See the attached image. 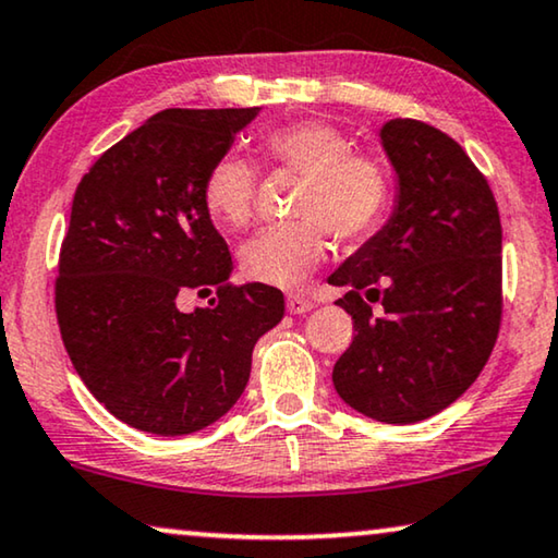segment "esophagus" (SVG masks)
Segmentation results:
<instances>
[{
    "label": "esophagus",
    "instance_id": "esophagus-1",
    "mask_svg": "<svg viewBox=\"0 0 558 558\" xmlns=\"http://www.w3.org/2000/svg\"><path fill=\"white\" fill-rule=\"evenodd\" d=\"M313 305H316V303H313L311 298L298 295V293L286 298V308H288V313H293V316H298V313H308Z\"/></svg>",
    "mask_w": 558,
    "mask_h": 558
}]
</instances>
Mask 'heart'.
<instances>
[{
  "label": "heart",
  "instance_id": "obj_1",
  "mask_svg": "<svg viewBox=\"0 0 558 558\" xmlns=\"http://www.w3.org/2000/svg\"><path fill=\"white\" fill-rule=\"evenodd\" d=\"M270 163L305 177L298 202L301 222L272 225L253 234L240 250L242 272L265 286L293 288L324 260L328 240L354 242L381 222L389 204V174L379 161L351 154L349 138L324 121H301L270 131L263 138ZM255 169L242 156L227 154L211 163L204 179V204L227 227L253 217Z\"/></svg>",
  "mask_w": 558,
  "mask_h": 558
}]
</instances>
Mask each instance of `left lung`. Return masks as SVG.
<instances>
[{"instance_id": "1", "label": "left lung", "mask_w": 558, "mask_h": 558, "mask_svg": "<svg viewBox=\"0 0 558 558\" xmlns=\"http://www.w3.org/2000/svg\"><path fill=\"white\" fill-rule=\"evenodd\" d=\"M395 204L379 230L336 268L354 341L333 387L356 412L412 425L450 407L483 372L500 326L498 204L458 141L395 119L379 131ZM383 311L373 316L371 303Z\"/></svg>"}]
</instances>
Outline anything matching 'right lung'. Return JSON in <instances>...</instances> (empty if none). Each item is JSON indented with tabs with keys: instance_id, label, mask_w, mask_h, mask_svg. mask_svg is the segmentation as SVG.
Returning <instances> with one entry per match:
<instances>
[{
	"instance_id": "obj_1",
	"label": "right lung",
	"mask_w": 558,
	"mask_h": 558,
	"mask_svg": "<svg viewBox=\"0 0 558 558\" xmlns=\"http://www.w3.org/2000/svg\"><path fill=\"white\" fill-rule=\"evenodd\" d=\"M260 108H167L123 136L77 184L60 250L54 308L90 395L125 425L192 435L232 410L253 347L286 301L234 270L204 204V179ZM218 290L184 314L191 290Z\"/></svg>"
}]
</instances>
